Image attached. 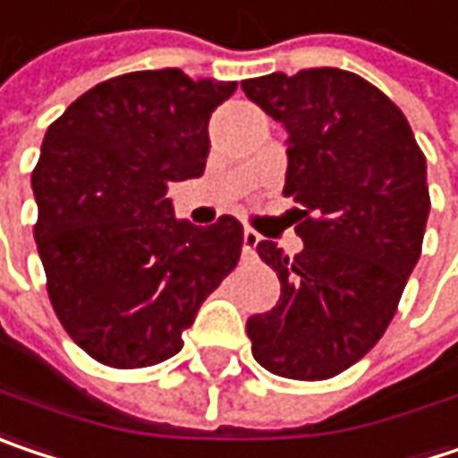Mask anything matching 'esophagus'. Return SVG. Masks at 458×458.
<instances>
[{"label": "esophagus", "instance_id": "34e87169", "mask_svg": "<svg viewBox=\"0 0 458 458\" xmlns=\"http://www.w3.org/2000/svg\"><path fill=\"white\" fill-rule=\"evenodd\" d=\"M257 243H259V233L251 228L243 230V254H254Z\"/></svg>", "mask_w": 458, "mask_h": 458}]
</instances>
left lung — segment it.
<instances>
[{"mask_svg":"<svg viewBox=\"0 0 458 458\" xmlns=\"http://www.w3.org/2000/svg\"><path fill=\"white\" fill-rule=\"evenodd\" d=\"M241 89L288 131L283 193L304 241L296 257L257 243L280 299L249 317L251 353L272 375L327 380L394 319L430 215L428 162L403 112L356 72H272Z\"/></svg>","mask_w":458,"mask_h":458,"instance_id":"8db88e82","label":"left lung"}]
</instances>
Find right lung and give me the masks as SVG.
Masks as SVG:
<instances>
[{"mask_svg": "<svg viewBox=\"0 0 458 458\" xmlns=\"http://www.w3.org/2000/svg\"><path fill=\"white\" fill-rule=\"evenodd\" d=\"M235 81L178 67L94 86L57 117L30 186L47 291L67 335L97 361L136 369L183 349V330L241 257L243 225L175 220L170 183L199 178L209 117Z\"/></svg>", "mask_w": 458, "mask_h": 458, "instance_id": "right-lung-1", "label": "right lung"}]
</instances>
